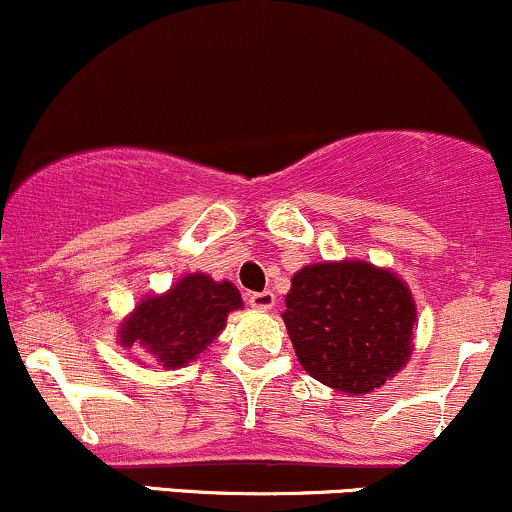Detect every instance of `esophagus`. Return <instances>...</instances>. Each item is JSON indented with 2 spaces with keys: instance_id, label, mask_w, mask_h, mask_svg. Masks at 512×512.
I'll list each match as a JSON object with an SVG mask.
<instances>
[{
  "instance_id": "1",
  "label": "esophagus",
  "mask_w": 512,
  "mask_h": 512,
  "mask_svg": "<svg viewBox=\"0 0 512 512\" xmlns=\"http://www.w3.org/2000/svg\"><path fill=\"white\" fill-rule=\"evenodd\" d=\"M250 307H255V310H272L274 303H276V295L272 291H262V293H250Z\"/></svg>"
}]
</instances>
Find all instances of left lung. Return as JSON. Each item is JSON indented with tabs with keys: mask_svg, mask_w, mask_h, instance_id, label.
Masks as SVG:
<instances>
[{
	"mask_svg": "<svg viewBox=\"0 0 512 512\" xmlns=\"http://www.w3.org/2000/svg\"><path fill=\"white\" fill-rule=\"evenodd\" d=\"M281 317L305 372L350 396L384 386L412 355L410 288L369 262L307 264L293 276Z\"/></svg>",
	"mask_w": 512,
	"mask_h": 512,
	"instance_id": "obj_1",
	"label": "left lung"
}]
</instances>
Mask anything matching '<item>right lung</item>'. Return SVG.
Wrapping results in <instances>:
<instances>
[{
	"label": "right lung",
	"mask_w": 512,
	"mask_h": 512,
	"mask_svg": "<svg viewBox=\"0 0 512 512\" xmlns=\"http://www.w3.org/2000/svg\"><path fill=\"white\" fill-rule=\"evenodd\" d=\"M243 298L231 281L186 274L162 295H147L119 326L123 348H145L164 369L193 362L221 334Z\"/></svg>",
	"instance_id": "obj_1"
}]
</instances>
